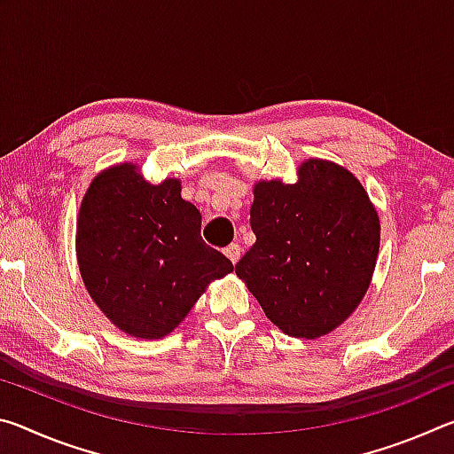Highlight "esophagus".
<instances>
[{"label": "esophagus", "mask_w": 454, "mask_h": 454, "mask_svg": "<svg viewBox=\"0 0 454 454\" xmlns=\"http://www.w3.org/2000/svg\"><path fill=\"white\" fill-rule=\"evenodd\" d=\"M240 252H242V248H240V246H238V244H230L228 246V248L224 250V254L230 258V262H232V264H236L238 262V260H240Z\"/></svg>", "instance_id": "obj_1"}]
</instances>
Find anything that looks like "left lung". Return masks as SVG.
Instances as JSON below:
<instances>
[{
  "label": "left lung",
  "instance_id": "left-lung-1",
  "mask_svg": "<svg viewBox=\"0 0 454 454\" xmlns=\"http://www.w3.org/2000/svg\"><path fill=\"white\" fill-rule=\"evenodd\" d=\"M250 226L256 242L236 274L284 334L325 336L356 310L372 280L380 222L347 168L312 158L296 184L258 182Z\"/></svg>",
  "mask_w": 454,
  "mask_h": 454
}]
</instances>
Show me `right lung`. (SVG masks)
<instances>
[{
    "label": "right lung",
    "mask_w": 454,
    "mask_h": 454,
    "mask_svg": "<svg viewBox=\"0 0 454 454\" xmlns=\"http://www.w3.org/2000/svg\"><path fill=\"white\" fill-rule=\"evenodd\" d=\"M180 190V180L150 184L126 162L98 174L82 200L75 252L83 284L134 338L170 334L206 286L234 270L202 240V214Z\"/></svg>",
    "instance_id": "obj_1"
}]
</instances>
